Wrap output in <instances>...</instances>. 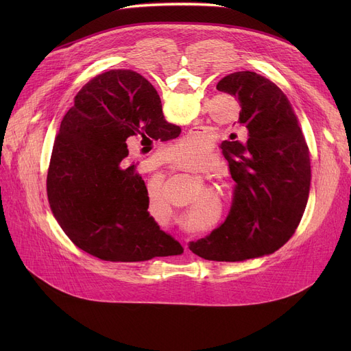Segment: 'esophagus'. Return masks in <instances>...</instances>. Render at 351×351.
Wrapping results in <instances>:
<instances>
[{"mask_svg":"<svg viewBox=\"0 0 351 351\" xmlns=\"http://www.w3.org/2000/svg\"><path fill=\"white\" fill-rule=\"evenodd\" d=\"M185 249H186V250H188V246H185Z\"/></svg>","mask_w":351,"mask_h":351,"instance_id":"1","label":"esophagus"}]
</instances>
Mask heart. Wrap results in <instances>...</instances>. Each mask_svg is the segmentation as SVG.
Returning <instances> with one entry per match:
<instances>
[{
  "label": "heart",
  "mask_w": 351,
  "mask_h": 351,
  "mask_svg": "<svg viewBox=\"0 0 351 351\" xmlns=\"http://www.w3.org/2000/svg\"><path fill=\"white\" fill-rule=\"evenodd\" d=\"M168 155L173 160H183V159H196L199 163L193 166H186V168H180L183 171H196V172H208L206 169V160L208 159H197L200 155V147L195 143L193 138L183 139L182 142L171 146L168 149ZM160 205V193L155 191H149V208H158ZM186 228L189 229H200L202 223L199 222V219L191 217L186 220Z\"/></svg>",
  "instance_id": "1"
}]
</instances>
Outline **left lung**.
I'll use <instances>...</instances> for the list:
<instances>
[{"mask_svg": "<svg viewBox=\"0 0 351 351\" xmlns=\"http://www.w3.org/2000/svg\"><path fill=\"white\" fill-rule=\"evenodd\" d=\"M216 88L241 104L246 142H222L236 182L232 208L189 249L206 261L243 262L274 253L296 232L310 191L308 147L287 97L267 78L239 71Z\"/></svg>", "mask_w": 351, "mask_h": 351, "instance_id": "obj_1", "label": "left lung"}]
</instances>
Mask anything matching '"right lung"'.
Here are the masks:
<instances>
[{"label": "right lung", "instance_id": "add662e5", "mask_svg": "<svg viewBox=\"0 0 351 351\" xmlns=\"http://www.w3.org/2000/svg\"><path fill=\"white\" fill-rule=\"evenodd\" d=\"M156 89L138 72L110 69L82 86L55 138L47 176L51 210L72 243L108 262L182 254L147 212L149 196L126 141L171 139Z\"/></svg>", "mask_w": 351, "mask_h": 351}]
</instances>
